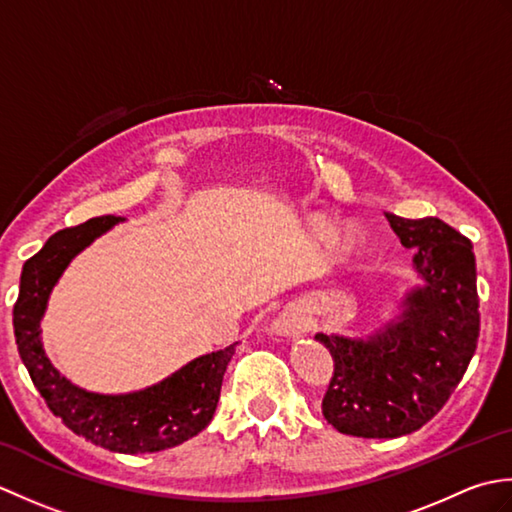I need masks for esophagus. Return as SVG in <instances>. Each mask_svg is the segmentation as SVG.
Returning <instances> with one entry per match:
<instances>
[{
  "mask_svg": "<svg viewBox=\"0 0 512 512\" xmlns=\"http://www.w3.org/2000/svg\"><path fill=\"white\" fill-rule=\"evenodd\" d=\"M270 332L279 336H301L308 332V319L301 308H286L270 325Z\"/></svg>",
  "mask_w": 512,
  "mask_h": 512,
  "instance_id": "1",
  "label": "esophagus"
}]
</instances>
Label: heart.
I'll return each instance as SVG.
<instances>
[{"instance_id": "b5f03b06", "label": "heart", "mask_w": 512, "mask_h": 512, "mask_svg": "<svg viewBox=\"0 0 512 512\" xmlns=\"http://www.w3.org/2000/svg\"><path fill=\"white\" fill-rule=\"evenodd\" d=\"M312 228L321 239H332L336 233V222L325 215H317L312 220ZM336 246H339L345 257H352L358 253V248H361V237H358V233L352 231V228H347V231H343L339 239H336Z\"/></svg>"}]
</instances>
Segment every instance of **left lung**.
Masks as SVG:
<instances>
[{"mask_svg": "<svg viewBox=\"0 0 512 512\" xmlns=\"http://www.w3.org/2000/svg\"><path fill=\"white\" fill-rule=\"evenodd\" d=\"M385 217L400 244L416 248L420 284L372 334L314 336L334 358L323 416L356 438H400L427 424L460 385L480 336L473 244L438 217Z\"/></svg>", "mask_w": 512, "mask_h": 512, "instance_id": "1", "label": "left lung"}]
</instances>
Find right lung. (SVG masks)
I'll return each instance as SVG.
<instances>
[{"mask_svg": "<svg viewBox=\"0 0 512 512\" xmlns=\"http://www.w3.org/2000/svg\"><path fill=\"white\" fill-rule=\"evenodd\" d=\"M125 217L103 215L54 233L21 270L13 310L15 339L32 383L54 416L76 436L114 453H156L189 440L211 422L235 345L202 354L167 378L127 394H99L74 385L52 365L41 341L48 299L72 259Z\"/></svg>", "mask_w": 512, "mask_h": 512, "instance_id": "add662e5", "label": "right lung"}]
</instances>
